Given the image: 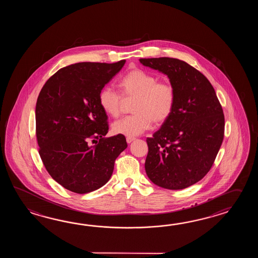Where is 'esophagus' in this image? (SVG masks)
Listing matches in <instances>:
<instances>
[{
	"mask_svg": "<svg viewBox=\"0 0 258 258\" xmlns=\"http://www.w3.org/2000/svg\"><path fill=\"white\" fill-rule=\"evenodd\" d=\"M136 138L135 137H126V142L128 143V144H130V143L133 142L134 140H135Z\"/></svg>",
	"mask_w": 258,
	"mask_h": 258,
	"instance_id": "1",
	"label": "esophagus"
}]
</instances>
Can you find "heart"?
Wrapping results in <instances>:
<instances>
[{"label": "heart", "mask_w": 258, "mask_h": 258, "mask_svg": "<svg viewBox=\"0 0 258 258\" xmlns=\"http://www.w3.org/2000/svg\"><path fill=\"white\" fill-rule=\"evenodd\" d=\"M121 94L125 99L136 98L128 115L112 123V132L125 137H136L148 130L152 122L167 121L174 110L175 88L169 81L142 69H133L119 81ZM122 97L110 87H104L99 94V102L107 115L118 117L121 112Z\"/></svg>", "instance_id": "obj_1"}]
</instances>
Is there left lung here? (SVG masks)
<instances>
[{"instance_id":"left-lung-1","label":"left lung","mask_w":258,"mask_h":258,"mask_svg":"<svg viewBox=\"0 0 258 258\" xmlns=\"http://www.w3.org/2000/svg\"><path fill=\"white\" fill-rule=\"evenodd\" d=\"M139 60L167 75L176 91L170 118L147 138L146 172L158 186L184 189L214 163L224 138L222 107L208 78L185 61L169 57Z\"/></svg>"}]
</instances>
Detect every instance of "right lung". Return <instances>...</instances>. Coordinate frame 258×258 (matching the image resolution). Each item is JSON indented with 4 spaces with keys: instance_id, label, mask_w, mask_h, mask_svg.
<instances>
[{
    "instance_id": "right-lung-1",
    "label": "right lung",
    "mask_w": 258,
    "mask_h": 258,
    "mask_svg": "<svg viewBox=\"0 0 258 258\" xmlns=\"http://www.w3.org/2000/svg\"><path fill=\"white\" fill-rule=\"evenodd\" d=\"M124 63L66 66L40 90L36 105L39 156L52 179L71 192L87 194L103 186L127 148L122 135L105 137L108 116L99 102L100 90Z\"/></svg>"
}]
</instances>
